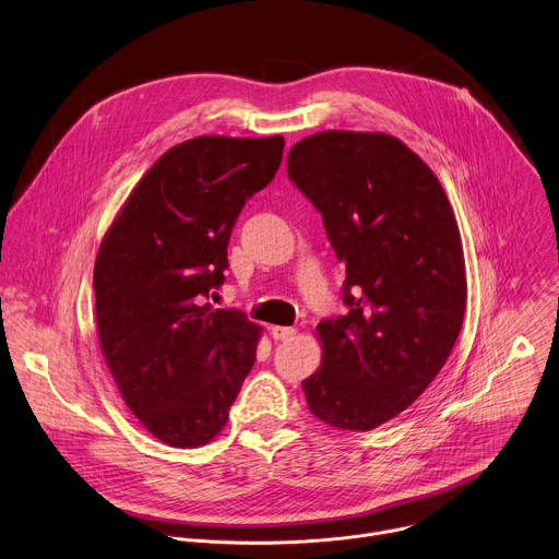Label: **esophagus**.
Returning <instances> with one entry per match:
<instances>
[{"label": "esophagus", "instance_id": "34e87169", "mask_svg": "<svg viewBox=\"0 0 559 559\" xmlns=\"http://www.w3.org/2000/svg\"><path fill=\"white\" fill-rule=\"evenodd\" d=\"M270 333H272V337L274 340H278V342H285V340H292L294 335H296V329L294 326H272L270 329Z\"/></svg>", "mask_w": 559, "mask_h": 559}]
</instances>
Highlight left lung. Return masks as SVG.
I'll return each instance as SVG.
<instances>
[{"label": "left lung", "mask_w": 559, "mask_h": 559, "mask_svg": "<svg viewBox=\"0 0 559 559\" xmlns=\"http://www.w3.org/2000/svg\"><path fill=\"white\" fill-rule=\"evenodd\" d=\"M346 270V313L322 320V364L302 382L309 411L366 432L406 411L439 376L461 333L467 281L443 186L402 140L320 131L287 155Z\"/></svg>", "instance_id": "obj_1"}]
</instances>
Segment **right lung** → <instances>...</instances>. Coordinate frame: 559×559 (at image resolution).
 I'll return each mask as SVG.
<instances>
[{
    "label": "right lung",
    "instance_id": "obj_1",
    "mask_svg": "<svg viewBox=\"0 0 559 559\" xmlns=\"http://www.w3.org/2000/svg\"><path fill=\"white\" fill-rule=\"evenodd\" d=\"M285 140L200 135L138 181L94 265L96 326L109 373L138 421L170 448H200L257 359L261 326L204 298L228 267L246 202L274 179Z\"/></svg>",
    "mask_w": 559,
    "mask_h": 559
}]
</instances>
